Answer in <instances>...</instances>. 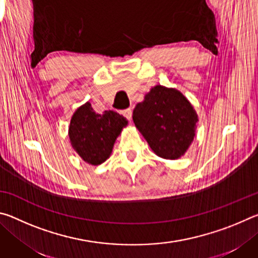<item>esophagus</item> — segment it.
I'll return each mask as SVG.
<instances>
[{
  "label": "esophagus",
  "instance_id": "esophagus-1",
  "mask_svg": "<svg viewBox=\"0 0 258 258\" xmlns=\"http://www.w3.org/2000/svg\"><path fill=\"white\" fill-rule=\"evenodd\" d=\"M121 115H123L124 117H126L128 120H131V118H132V109H125V110L121 111Z\"/></svg>",
  "mask_w": 258,
  "mask_h": 258
}]
</instances>
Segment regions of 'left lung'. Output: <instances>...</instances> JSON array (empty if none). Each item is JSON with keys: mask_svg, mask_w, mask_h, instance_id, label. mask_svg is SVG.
<instances>
[{"mask_svg": "<svg viewBox=\"0 0 258 258\" xmlns=\"http://www.w3.org/2000/svg\"><path fill=\"white\" fill-rule=\"evenodd\" d=\"M133 121L157 156L177 159L194 140L198 116L181 92L157 85L135 106Z\"/></svg>", "mask_w": 258, "mask_h": 258, "instance_id": "8db88e82", "label": "left lung"}]
</instances>
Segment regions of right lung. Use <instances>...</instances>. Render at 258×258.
Here are the masks:
<instances>
[{
    "label": "right lung",
    "instance_id": "right-lung-1",
    "mask_svg": "<svg viewBox=\"0 0 258 258\" xmlns=\"http://www.w3.org/2000/svg\"><path fill=\"white\" fill-rule=\"evenodd\" d=\"M125 117L118 112L106 110L97 113L86 102L74 113L69 125V139L78 155L86 163L100 165L110 156L113 143L124 126Z\"/></svg>",
    "mask_w": 258,
    "mask_h": 258
}]
</instances>
